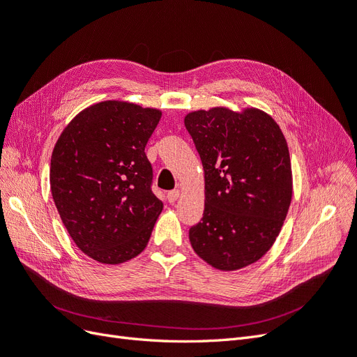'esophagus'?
<instances>
[{"label": "esophagus", "instance_id": "1", "mask_svg": "<svg viewBox=\"0 0 357 357\" xmlns=\"http://www.w3.org/2000/svg\"><path fill=\"white\" fill-rule=\"evenodd\" d=\"M178 197H179V190H172L167 192V200L170 203H175L178 200Z\"/></svg>", "mask_w": 357, "mask_h": 357}]
</instances>
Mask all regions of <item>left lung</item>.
I'll use <instances>...</instances> for the list:
<instances>
[{
    "instance_id": "left-lung-1",
    "label": "left lung",
    "mask_w": 357,
    "mask_h": 357,
    "mask_svg": "<svg viewBox=\"0 0 357 357\" xmlns=\"http://www.w3.org/2000/svg\"><path fill=\"white\" fill-rule=\"evenodd\" d=\"M185 128L202 158L206 181L203 218L190 228L191 246L220 270L258 261L274 243L292 199L284 136L258 109L195 111Z\"/></svg>"
}]
</instances>
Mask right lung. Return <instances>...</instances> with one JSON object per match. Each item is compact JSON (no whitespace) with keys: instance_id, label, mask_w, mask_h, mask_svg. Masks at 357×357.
<instances>
[{"instance_id":"right-lung-1","label":"right lung","mask_w":357,"mask_h":357,"mask_svg":"<svg viewBox=\"0 0 357 357\" xmlns=\"http://www.w3.org/2000/svg\"><path fill=\"white\" fill-rule=\"evenodd\" d=\"M162 112L105 100L82 111L57 139L50 188L68 233L86 255L121 264L145 249L163 209L145 145Z\"/></svg>"}]
</instances>
